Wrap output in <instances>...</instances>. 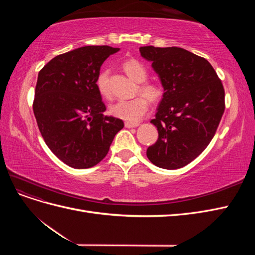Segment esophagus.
Segmentation results:
<instances>
[{
    "instance_id": "obj_1",
    "label": "esophagus",
    "mask_w": 255,
    "mask_h": 255,
    "mask_svg": "<svg viewBox=\"0 0 255 255\" xmlns=\"http://www.w3.org/2000/svg\"><path fill=\"white\" fill-rule=\"evenodd\" d=\"M126 128H137L138 126H139V123H134V122H126L125 123Z\"/></svg>"
}]
</instances>
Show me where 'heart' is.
I'll list each match as a JSON object with an SVG mask.
<instances>
[{"label":"heart","instance_id":"b5f03b06","mask_svg":"<svg viewBox=\"0 0 255 255\" xmlns=\"http://www.w3.org/2000/svg\"><path fill=\"white\" fill-rule=\"evenodd\" d=\"M123 70L128 74L130 80H133L136 83H143L148 76L146 69L142 63L136 59H128L126 60L122 65ZM107 76H109V71L103 70L100 72L97 79V87L99 92L103 97L110 96V90L107 87ZM139 91L150 101L154 102L161 97V89L157 85L143 83L139 85ZM149 103L143 97H137L132 100H120L111 106V113L115 117L126 120L128 122H138L144 114L148 111Z\"/></svg>","mask_w":255,"mask_h":255}]
</instances>
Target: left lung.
Returning a JSON list of instances; mask_svg holds the SVG:
<instances>
[{
	"mask_svg": "<svg viewBox=\"0 0 255 255\" xmlns=\"http://www.w3.org/2000/svg\"><path fill=\"white\" fill-rule=\"evenodd\" d=\"M152 63L164 88L155 119L158 139L146 150L155 166L173 170L201 154L216 133L225 112V89L208 61L187 50L139 48Z\"/></svg>",
	"mask_w": 255,
	"mask_h": 255,
	"instance_id": "left-lung-1",
	"label": "left lung"
}]
</instances>
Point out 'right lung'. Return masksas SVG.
I'll list each match as a JSON object with an SVG mask.
<instances>
[{"mask_svg": "<svg viewBox=\"0 0 255 255\" xmlns=\"http://www.w3.org/2000/svg\"><path fill=\"white\" fill-rule=\"evenodd\" d=\"M120 49L88 45L54 57L38 73L33 111L49 149L68 166L86 169L109 153L121 119L104 116L97 87L105 59Z\"/></svg>", "mask_w": 255, "mask_h": 255, "instance_id": "right-lung-1", "label": "right lung"}]
</instances>
